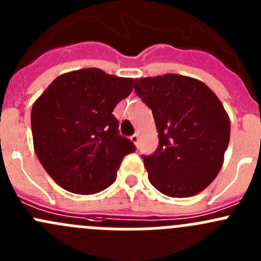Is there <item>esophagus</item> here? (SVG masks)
Segmentation results:
<instances>
[{
  "instance_id": "1",
  "label": "esophagus",
  "mask_w": 261,
  "mask_h": 261,
  "mask_svg": "<svg viewBox=\"0 0 261 261\" xmlns=\"http://www.w3.org/2000/svg\"><path fill=\"white\" fill-rule=\"evenodd\" d=\"M130 139H131V141L135 144V145H138V144H139V134H134V135L131 136Z\"/></svg>"
}]
</instances>
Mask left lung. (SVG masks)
I'll list each match as a JSON object with an SVG mask.
<instances>
[{
	"label": "left lung",
	"instance_id": "obj_1",
	"mask_svg": "<svg viewBox=\"0 0 261 261\" xmlns=\"http://www.w3.org/2000/svg\"><path fill=\"white\" fill-rule=\"evenodd\" d=\"M136 94L151 110L159 145L143 155L149 181L173 198L191 197L212 183L230 141L222 103L201 81L179 74L138 78Z\"/></svg>",
	"mask_w": 261,
	"mask_h": 261
}]
</instances>
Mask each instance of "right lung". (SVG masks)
Instances as JSON below:
<instances>
[{
  "instance_id": "1",
  "label": "right lung",
  "mask_w": 261,
  "mask_h": 261,
  "mask_svg": "<svg viewBox=\"0 0 261 261\" xmlns=\"http://www.w3.org/2000/svg\"><path fill=\"white\" fill-rule=\"evenodd\" d=\"M134 80L97 68L53 81L31 110L34 149L50 177L65 191L93 194L111 186L125 155L136 146L118 133L114 109Z\"/></svg>"
}]
</instances>
